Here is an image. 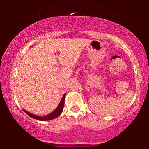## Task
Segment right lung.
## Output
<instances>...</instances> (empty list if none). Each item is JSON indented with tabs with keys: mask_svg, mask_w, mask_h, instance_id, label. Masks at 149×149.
<instances>
[{
	"mask_svg": "<svg viewBox=\"0 0 149 149\" xmlns=\"http://www.w3.org/2000/svg\"><path fill=\"white\" fill-rule=\"evenodd\" d=\"M65 94H64L63 97L62 98L61 100H60V104L58 106L57 108L55 109L53 112L50 113V114H48L47 116H45L44 117H41V116H37V115H35L33 114H31L29 112H27L26 110H24V111L26 114L32 118H34V119L38 120L40 121H48V120H53L54 118H56L57 117H58L59 116L62 114L63 108H64V100H65Z\"/></svg>",
	"mask_w": 149,
	"mask_h": 149,
	"instance_id": "1",
	"label": "right lung"
}]
</instances>
